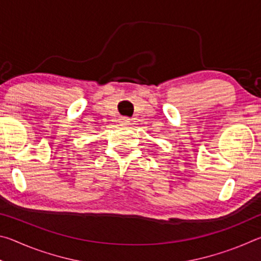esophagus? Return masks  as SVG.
<instances>
[{
    "label": "esophagus",
    "instance_id": "esophagus-1",
    "mask_svg": "<svg viewBox=\"0 0 261 261\" xmlns=\"http://www.w3.org/2000/svg\"><path fill=\"white\" fill-rule=\"evenodd\" d=\"M129 122H130V118H129V117L121 116L120 118H118V123H120V124H122V125H126V124H129Z\"/></svg>",
    "mask_w": 261,
    "mask_h": 261
}]
</instances>
